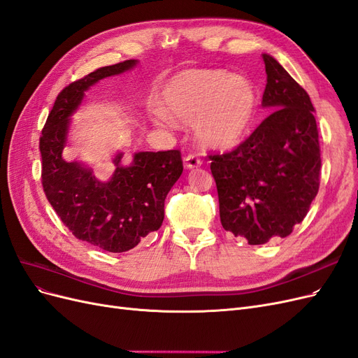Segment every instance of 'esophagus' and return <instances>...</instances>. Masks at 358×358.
Here are the masks:
<instances>
[{
  "label": "esophagus",
  "mask_w": 358,
  "mask_h": 358,
  "mask_svg": "<svg viewBox=\"0 0 358 358\" xmlns=\"http://www.w3.org/2000/svg\"><path fill=\"white\" fill-rule=\"evenodd\" d=\"M183 164H185V169L192 170V169H197L201 166V159L197 155H188L183 158Z\"/></svg>",
  "instance_id": "1"
}]
</instances>
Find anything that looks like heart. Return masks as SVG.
I'll list each match as a JSON object with an SVG mask.
<instances>
[{"mask_svg": "<svg viewBox=\"0 0 358 358\" xmlns=\"http://www.w3.org/2000/svg\"><path fill=\"white\" fill-rule=\"evenodd\" d=\"M164 109L157 107V122L171 118L192 124L197 142L209 149L227 150L242 143L258 109L255 85L242 74L216 69H188L166 82L161 92Z\"/></svg>", "mask_w": 358, "mask_h": 358, "instance_id": "obj_1", "label": "heart"}]
</instances>
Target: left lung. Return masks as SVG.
I'll return each instance as SVG.
<instances>
[{"instance_id":"left-lung-1","label":"left lung","mask_w":358,"mask_h":358,"mask_svg":"<svg viewBox=\"0 0 358 358\" xmlns=\"http://www.w3.org/2000/svg\"><path fill=\"white\" fill-rule=\"evenodd\" d=\"M262 106L273 110L233 152L210 157L221 224L249 245L287 237L320 188L321 154L308 92L268 53Z\"/></svg>"}]
</instances>
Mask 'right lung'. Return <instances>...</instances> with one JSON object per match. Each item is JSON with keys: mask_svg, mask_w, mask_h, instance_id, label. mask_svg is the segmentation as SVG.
Segmentation results:
<instances>
[{"mask_svg": "<svg viewBox=\"0 0 358 358\" xmlns=\"http://www.w3.org/2000/svg\"><path fill=\"white\" fill-rule=\"evenodd\" d=\"M137 59L103 67L73 82L57 96L40 138L41 183L52 208L78 239L109 252H125L157 231L164 220V200L180 178V150L134 152L128 166L122 152L112 158L113 175L95 178L83 161H67L71 116L85 92L106 78L133 70Z\"/></svg>", "mask_w": 358, "mask_h": 358, "instance_id": "right-lung-1", "label": "right lung"}]
</instances>
